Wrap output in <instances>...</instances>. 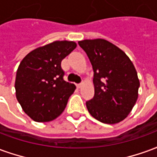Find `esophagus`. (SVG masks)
Wrapping results in <instances>:
<instances>
[{
    "instance_id": "1",
    "label": "esophagus",
    "mask_w": 157,
    "mask_h": 157,
    "mask_svg": "<svg viewBox=\"0 0 157 157\" xmlns=\"http://www.w3.org/2000/svg\"><path fill=\"white\" fill-rule=\"evenodd\" d=\"M82 83H79V84H76V87H77V88H81V87H82Z\"/></svg>"
}]
</instances>
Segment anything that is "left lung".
<instances>
[{
	"label": "left lung",
	"instance_id": "8db88e82",
	"mask_svg": "<svg viewBox=\"0 0 157 157\" xmlns=\"http://www.w3.org/2000/svg\"><path fill=\"white\" fill-rule=\"evenodd\" d=\"M92 65L95 94L86 102L90 114L104 124H117L131 112L138 98L140 81L124 52L105 39L78 42Z\"/></svg>",
	"mask_w": 157,
	"mask_h": 157
}]
</instances>
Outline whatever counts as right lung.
Returning a JSON list of instances; mask_svg holds the SVG:
<instances>
[{
    "label": "right lung",
    "mask_w": 157,
    "mask_h": 157,
    "mask_svg": "<svg viewBox=\"0 0 157 157\" xmlns=\"http://www.w3.org/2000/svg\"><path fill=\"white\" fill-rule=\"evenodd\" d=\"M75 47L73 41H55L33 49L20 63L16 97L33 120L51 121L65 110L75 86L63 78L61 61Z\"/></svg>",
    "instance_id": "obj_1"
}]
</instances>
